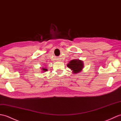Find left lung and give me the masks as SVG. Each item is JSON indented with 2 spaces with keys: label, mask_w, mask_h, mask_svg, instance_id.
Listing matches in <instances>:
<instances>
[{
  "label": "left lung",
  "mask_w": 121,
  "mask_h": 121,
  "mask_svg": "<svg viewBox=\"0 0 121 121\" xmlns=\"http://www.w3.org/2000/svg\"><path fill=\"white\" fill-rule=\"evenodd\" d=\"M83 62L79 59H73L67 64V66L71 69L73 73H79L83 68Z\"/></svg>",
  "instance_id": "8db88e82"
}]
</instances>
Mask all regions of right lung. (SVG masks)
<instances>
[{
  "instance_id": "right-lung-1",
  "label": "right lung",
  "mask_w": 121,
  "mask_h": 121,
  "mask_svg": "<svg viewBox=\"0 0 121 121\" xmlns=\"http://www.w3.org/2000/svg\"><path fill=\"white\" fill-rule=\"evenodd\" d=\"M42 71H43V72H46V71H47V69H45V68H42Z\"/></svg>"
}]
</instances>
